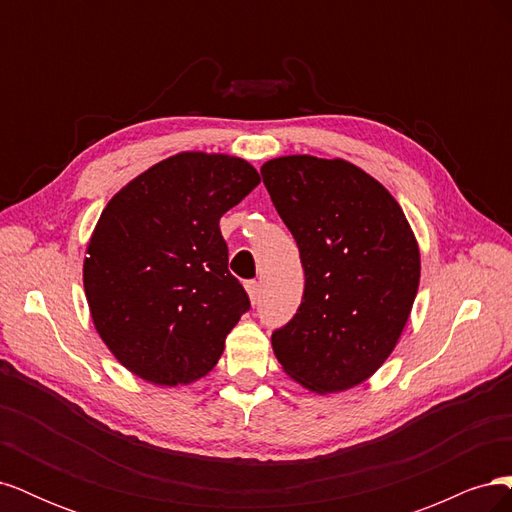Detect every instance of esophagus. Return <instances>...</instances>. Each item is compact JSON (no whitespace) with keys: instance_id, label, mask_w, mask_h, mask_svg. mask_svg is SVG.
Segmentation results:
<instances>
[{"instance_id":"34e87169","label":"esophagus","mask_w":512,"mask_h":512,"mask_svg":"<svg viewBox=\"0 0 512 512\" xmlns=\"http://www.w3.org/2000/svg\"><path fill=\"white\" fill-rule=\"evenodd\" d=\"M245 290H247V294H250V301L256 303L258 297H260V282H256V280L247 282V284H245Z\"/></svg>"}]
</instances>
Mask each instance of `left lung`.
<instances>
[{
    "mask_svg": "<svg viewBox=\"0 0 512 512\" xmlns=\"http://www.w3.org/2000/svg\"><path fill=\"white\" fill-rule=\"evenodd\" d=\"M260 173L305 271L303 301L271 335L273 352L307 391H348L404 333L421 280L414 232L391 192L342 158L282 156Z\"/></svg>",
    "mask_w": 512,
    "mask_h": 512,
    "instance_id": "1",
    "label": "left lung"
}]
</instances>
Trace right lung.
<instances>
[{"instance_id": "obj_1", "label": "right lung", "mask_w": 512, "mask_h": 512, "mask_svg": "<svg viewBox=\"0 0 512 512\" xmlns=\"http://www.w3.org/2000/svg\"><path fill=\"white\" fill-rule=\"evenodd\" d=\"M260 183L226 153L183 151L108 200L87 243L91 320L115 359L158 386L190 384L220 361L250 309L228 271L222 215Z\"/></svg>"}]
</instances>
